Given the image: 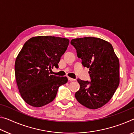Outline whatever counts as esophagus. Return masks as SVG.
<instances>
[{"label":"esophagus","mask_w":134,"mask_h":134,"mask_svg":"<svg viewBox=\"0 0 134 134\" xmlns=\"http://www.w3.org/2000/svg\"><path fill=\"white\" fill-rule=\"evenodd\" d=\"M68 79H69V81H74V80H75V79H72V78H71V77H68Z\"/></svg>","instance_id":"obj_1"}]
</instances>
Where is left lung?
<instances>
[{
  "instance_id": "left-lung-1",
  "label": "left lung",
  "mask_w": 134,
  "mask_h": 134,
  "mask_svg": "<svg viewBox=\"0 0 134 134\" xmlns=\"http://www.w3.org/2000/svg\"><path fill=\"white\" fill-rule=\"evenodd\" d=\"M70 43L81 64L89 69L91 80H77L80 86L75 93L77 100L91 109L102 107L112 98L119 84V59L112 45L94 37L76 38Z\"/></svg>"
}]
</instances>
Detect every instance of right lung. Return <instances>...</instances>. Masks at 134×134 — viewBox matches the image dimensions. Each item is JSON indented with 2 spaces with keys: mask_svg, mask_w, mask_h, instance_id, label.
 Instances as JSON below:
<instances>
[{
  "mask_svg": "<svg viewBox=\"0 0 134 134\" xmlns=\"http://www.w3.org/2000/svg\"><path fill=\"white\" fill-rule=\"evenodd\" d=\"M69 44L65 38L51 36L32 37L25 43L15 64L17 86L22 99L34 107H41L55 98L60 86L67 77L51 74L58 67L62 56Z\"/></svg>",
  "mask_w": 134,
  "mask_h": 134,
  "instance_id": "obj_1",
  "label": "right lung"
}]
</instances>
